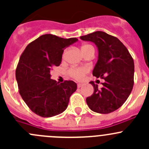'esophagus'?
I'll return each instance as SVG.
<instances>
[{
    "label": "esophagus",
    "instance_id": "esophagus-1",
    "mask_svg": "<svg viewBox=\"0 0 149 149\" xmlns=\"http://www.w3.org/2000/svg\"><path fill=\"white\" fill-rule=\"evenodd\" d=\"M82 86H83V84H77V86H78V88H81V87Z\"/></svg>",
    "mask_w": 149,
    "mask_h": 149
}]
</instances>
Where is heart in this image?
Instances as JSON below:
<instances>
[{"label":"heart","mask_w":149,"mask_h":149,"mask_svg":"<svg viewBox=\"0 0 149 149\" xmlns=\"http://www.w3.org/2000/svg\"><path fill=\"white\" fill-rule=\"evenodd\" d=\"M91 45H83L81 47V51L84 49H87L88 47H91ZM88 69L86 67H79V68H71L69 69L68 74L71 76L73 79H76V80H81L82 78L84 77V75L88 72Z\"/></svg>","instance_id":"heart-1"}]
</instances>
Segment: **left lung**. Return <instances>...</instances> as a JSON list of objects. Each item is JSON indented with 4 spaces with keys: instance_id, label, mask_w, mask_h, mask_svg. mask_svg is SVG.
Here are the masks:
<instances>
[{
    "instance_id": "1",
    "label": "left lung",
    "mask_w": 149,
    "mask_h": 149,
    "mask_svg": "<svg viewBox=\"0 0 149 149\" xmlns=\"http://www.w3.org/2000/svg\"><path fill=\"white\" fill-rule=\"evenodd\" d=\"M94 42L98 49V61L93 76L104 79L102 88L94 81V93L86 98L88 107L94 112L108 114L117 110L128 98L134 84V62L125 46L117 37L97 31L80 37Z\"/></svg>"
}]
</instances>
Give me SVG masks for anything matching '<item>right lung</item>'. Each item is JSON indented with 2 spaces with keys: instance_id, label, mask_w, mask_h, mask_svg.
Listing matches in <instances>:
<instances>
[{
  "instance_id": "1",
  "label": "right lung",
  "mask_w": 149,
  "mask_h": 149,
  "mask_svg": "<svg viewBox=\"0 0 149 149\" xmlns=\"http://www.w3.org/2000/svg\"><path fill=\"white\" fill-rule=\"evenodd\" d=\"M77 41L44 34L29 43L21 55L16 70L19 94L37 115L50 118L67 109L77 84L73 81L59 84L50 79V70L60 65L64 49Z\"/></svg>"
}]
</instances>
